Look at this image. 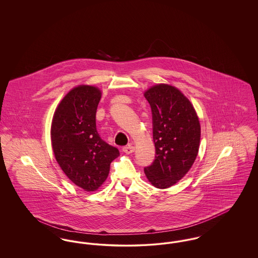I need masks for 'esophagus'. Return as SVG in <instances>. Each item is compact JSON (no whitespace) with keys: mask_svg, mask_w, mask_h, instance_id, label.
Masks as SVG:
<instances>
[{"mask_svg":"<svg viewBox=\"0 0 258 258\" xmlns=\"http://www.w3.org/2000/svg\"><path fill=\"white\" fill-rule=\"evenodd\" d=\"M123 151L125 154L130 155V154H133V153L135 152V148L134 147V146H132V145H128V146H126V147H123Z\"/></svg>","mask_w":258,"mask_h":258,"instance_id":"34e87169","label":"esophagus"}]
</instances>
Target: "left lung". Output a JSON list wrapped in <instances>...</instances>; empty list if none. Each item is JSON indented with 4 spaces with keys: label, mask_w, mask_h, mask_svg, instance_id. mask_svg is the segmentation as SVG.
<instances>
[{
    "label": "left lung",
    "mask_w": 258,
    "mask_h": 258,
    "mask_svg": "<svg viewBox=\"0 0 258 258\" xmlns=\"http://www.w3.org/2000/svg\"><path fill=\"white\" fill-rule=\"evenodd\" d=\"M153 114L156 159L144 169L148 181L158 188L177 184L195 163L201 127L189 99L176 87L160 83L144 92Z\"/></svg>",
    "instance_id": "left-lung-1"
}]
</instances>
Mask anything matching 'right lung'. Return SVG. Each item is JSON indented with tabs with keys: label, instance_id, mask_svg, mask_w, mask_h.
I'll return each instance as SVG.
<instances>
[{
	"label": "right lung",
	"instance_id": "obj_1",
	"mask_svg": "<svg viewBox=\"0 0 258 258\" xmlns=\"http://www.w3.org/2000/svg\"><path fill=\"white\" fill-rule=\"evenodd\" d=\"M100 98L98 87H74L58 104L51 123L55 159L67 177L85 191L98 189L108 177L111 162L120 156L97 132Z\"/></svg>",
	"mask_w": 258,
	"mask_h": 258
}]
</instances>
